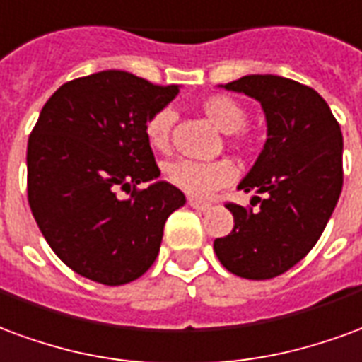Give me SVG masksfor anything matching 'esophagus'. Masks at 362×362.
Here are the masks:
<instances>
[{"label": "esophagus", "mask_w": 362, "mask_h": 362, "mask_svg": "<svg viewBox=\"0 0 362 362\" xmlns=\"http://www.w3.org/2000/svg\"><path fill=\"white\" fill-rule=\"evenodd\" d=\"M189 206L194 208V210H199V212H206L212 208L210 202H204V200H197V199H189Z\"/></svg>", "instance_id": "34e87169"}]
</instances>
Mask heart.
<instances>
[{
  "mask_svg": "<svg viewBox=\"0 0 362 362\" xmlns=\"http://www.w3.org/2000/svg\"><path fill=\"white\" fill-rule=\"evenodd\" d=\"M200 110L214 127L221 133L233 134L241 131L247 123V113L243 105L233 98L223 94H214L202 100ZM175 121V113L170 107L156 112L148 119L144 133L146 141L158 152L170 148L171 125ZM163 175L179 191L187 192L189 197H208L221 187H228L237 177V168L229 160H216V162H189V160H175L163 168Z\"/></svg>",
  "mask_w": 362,
  "mask_h": 362,
  "instance_id": "heart-1",
  "label": "heart"
}]
</instances>
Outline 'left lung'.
Instances as JSON below:
<instances>
[{"label": "left lung", "mask_w": 362, "mask_h": 362, "mask_svg": "<svg viewBox=\"0 0 362 362\" xmlns=\"http://www.w3.org/2000/svg\"><path fill=\"white\" fill-rule=\"evenodd\" d=\"M220 86L260 102L266 142L237 185L255 191L250 204L260 208L229 202L235 226L214 250L239 278H276L307 257L336 208L344 187L341 129L318 92L286 76L247 75Z\"/></svg>", "instance_id": "1"}]
</instances>
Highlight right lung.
I'll use <instances>...</instances> for the list:
<instances>
[{"mask_svg":"<svg viewBox=\"0 0 362 362\" xmlns=\"http://www.w3.org/2000/svg\"><path fill=\"white\" fill-rule=\"evenodd\" d=\"M177 94V84L110 69L65 83L42 107L26 150L28 204L52 250L84 278L123 286L154 264L185 194L158 181L144 127ZM141 182L151 185L132 193Z\"/></svg>","mask_w":362,"mask_h":362,"instance_id":"right-lung-1","label":"right lung"}]
</instances>
